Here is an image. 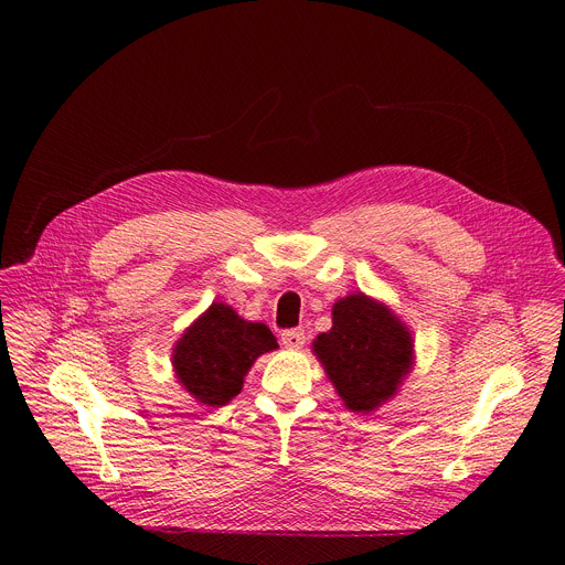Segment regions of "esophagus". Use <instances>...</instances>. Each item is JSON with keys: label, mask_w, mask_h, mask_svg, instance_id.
Segmentation results:
<instances>
[{"label": "esophagus", "mask_w": 565, "mask_h": 565, "mask_svg": "<svg viewBox=\"0 0 565 565\" xmlns=\"http://www.w3.org/2000/svg\"><path fill=\"white\" fill-rule=\"evenodd\" d=\"M305 330H284L281 332V343L286 348H302L305 345Z\"/></svg>", "instance_id": "obj_1"}]
</instances>
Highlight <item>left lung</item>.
<instances>
[{
	"label": "left lung",
	"instance_id": "1",
	"mask_svg": "<svg viewBox=\"0 0 565 565\" xmlns=\"http://www.w3.org/2000/svg\"><path fill=\"white\" fill-rule=\"evenodd\" d=\"M332 322V330L313 341V352L343 403L371 412L396 394L412 369V337L387 307L364 292L339 300Z\"/></svg>",
	"mask_w": 565,
	"mask_h": 565
}]
</instances>
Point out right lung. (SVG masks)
I'll use <instances>...</instances> for the list:
<instances>
[{
	"mask_svg": "<svg viewBox=\"0 0 565 565\" xmlns=\"http://www.w3.org/2000/svg\"><path fill=\"white\" fill-rule=\"evenodd\" d=\"M277 348L263 322H247L215 302L173 348V369L185 390L203 405L222 407L241 394L249 366Z\"/></svg>",
	"mask_w": 565,
	"mask_h": 565,
	"instance_id": "add662e5",
	"label": "right lung"
}]
</instances>
